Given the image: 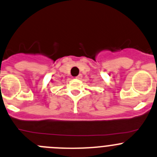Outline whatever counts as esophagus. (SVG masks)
<instances>
[{
	"label": "esophagus",
	"mask_w": 157,
	"mask_h": 157,
	"mask_svg": "<svg viewBox=\"0 0 157 157\" xmlns=\"http://www.w3.org/2000/svg\"><path fill=\"white\" fill-rule=\"evenodd\" d=\"M76 78H77V79H81L82 78V75H81V74H79L77 77H76Z\"/></svg>",
	"instance_id": "esophagus-1"
}]
</instances>
